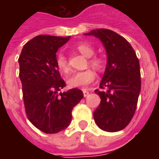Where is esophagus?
Wrapping results in <instances>:
<instances>
[{"instance_id":"esophagus-1","label":"esophagus","mask_w":159,"mask_h":159,"mask_svg":"<svg viewBox=\"0 0 159 159\" xmlns=\"http://www.w3.org/2000/svg\"><path fill=\"white\" fill-rule=\"evenodd\" d=\"M83 95H84V97H87L89 94V91H87V90H83Z\"/></svg>"}]
</instances>
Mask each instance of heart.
<instances>
[{
	"instance_id": "1",
	"label": "heart",
	"mask_w": 159,
	"mask_h": 159,
	"mask_svg": "<svg viewBox=\"0 0 159 159\" xmlns=\"http://www.w3.org/2000/svg\"><path fill=\"white\" fill-rule=\"evenodd\" d=\"M76 49L83 55L89 58V63L97 70H102L105 67V60L100 56H93L94 49L87 43H80L76 46ZM56 66L59 71L66 74L69 71V65L66 57L63 53H59L55 59ZM95 79V73L91 69L84 70L72 74L67 80V84L71 89H87L90 83Z\"/></svg>"
}]
</instances>
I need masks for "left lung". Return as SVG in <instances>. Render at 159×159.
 Segmentation results:
<instances>
[{
	"label": "left lung",
	"instance_id": "left-lung-1",
	"mask_svg": "<svg viewBox=\"0 0 159 159\" xmlns=\"http://www.w3.org/2000/svg\"><path fill=\"white\" fill-rule=\"evenodd\" d=\"M85 35L99 38L107 54L101 89L94 90L101 100L93 118L104 131L117 132L129 123L136 110L141 86L139 59L129 42L111 30H93Z\"/></svg>",
	"mask_w": 159,
	"mask_h": 159
}]
</instances>
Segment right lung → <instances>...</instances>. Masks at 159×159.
Here are the masks:
<instances>
[{
    "label": "right lung",
    "instance_id": "add662e5",
    "mask_svg": "<svg viewBox=\"0 0 159 159\" xmlns=\"http://www.w3.org/2000/svg\"><path fill=\"white\" fill-rule=\"evenodd\" d=\"M69 39L40 35L24 46L19 58L26 115L46 134L59 133L69 126L72 109L83 97L78 89L59 92L66 83L56 66V52Z\"/></svg>",
    "mask_w": 159,
    "mask_h": 159
}]
</instances>
